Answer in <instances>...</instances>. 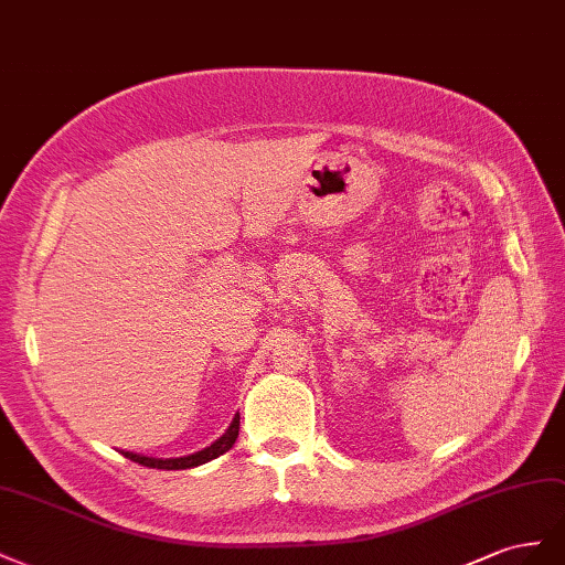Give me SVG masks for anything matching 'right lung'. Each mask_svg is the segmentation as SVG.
Returning a JSON list of instances; mask_svg holds the SVG:
<instances>
[{"label": "right lung", "mask_w": 565, "mask_h": 565, "mask_svg": "<svg viewBox=\"0 0 565 565\" xmlns=\"http://www.w3.org/2000/svg\"><path fill=\"white\" fill-rule=\"evenodd\" d=\"M236 438H238V414L232 418L230 428L224 430V433L220 435V438H217V440H215L211 447L201 449V452H193V455H186V457H174V459H156V457H143V455H137V452H125V449H122V455H125L127 459H132V461L141 463V466H149V469H163V471H182V469H193V466L207 463V461L217 459L220 455L230 452L232 445L236 443Z\"/></svg>", "instance_id": "right-lung-1"}]
</instances>
